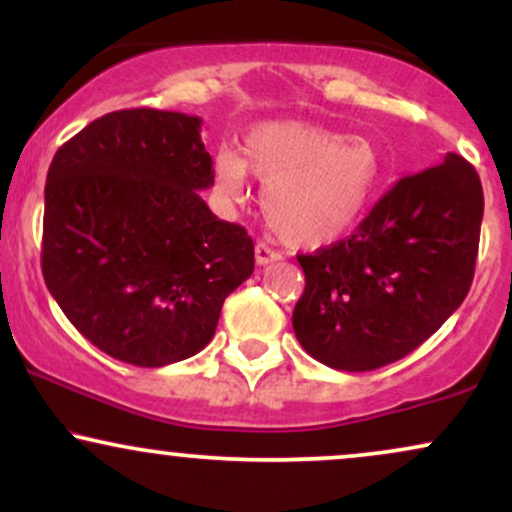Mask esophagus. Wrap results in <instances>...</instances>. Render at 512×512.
<instances>
[{"instance_id":"1","label":"esophagus","mask_w":512,"mask_h":512,"mask_svg":"<svg viewBox=\"0 0 512 512\" xmlns=\"http://www.w3.org/2000/svg\"><path fill=\"white\" fill-rule=\"evenodd\" d=\"M281 255L276 250L269 248L267 243H257L255 245V262L264 267V264H272V262H279Z\"/></svg>"}]
</instances>
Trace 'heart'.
Returning <instances> with one entry per match:
<instances>
[{"mask_svg":"<svg viewBox=\"0 0 512 512\" xmlns=\"http://www.w3.org/2000/svg\"><path fill=\"white\" fill-rule=\"evenodd\" d=\"M250 173L267 182L262 209L274 236L317 250L354 231L383 180V158L366 137L269 120L250 127L243 154L223 146L214 156V185L228 202H245Z\"/></svg>","mask_w":512,"mask_h":512,"instance_id":"obj_1","label":"heart"}]
</instances>
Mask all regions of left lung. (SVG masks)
Wrapping results in <instances>:
<instances>
[{"mask_svg":"<svg viewBox=\"0 0 512 512\" xmlns=\"http://www.w3.org/2000/svg\"><path fill=\"white\" fill-rule=\"evenodd\" d=\"M481 216L477 170L448 154L399 180L349 238L298 255L305 291L293 332L303 349L349 373L411 354L469 293Z\"/></svg>","mask_w":512,"mask_h":512,"instance_id":"obj_1","label":"left lung"}]
</instances>
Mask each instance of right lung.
<instances>
[{
    "instance_id": "add662e5",
    "label": "right lung",
    "mask_w": 512,
    "mask_h": 512,
    "mask_svg": "<svg viewBox=\"0 0 512 512\" xmlns=\"http://www.w3.org/2000/svg\"><path fill=\"white\" fill-rule=\"evenodd\" d=\"M202 120L115 110L57 149L45 182L43 276L62 313L117 361L158 368L211 342L255 269L238 223L216 219Z\"/></svg>"
}]
</instances>
